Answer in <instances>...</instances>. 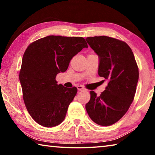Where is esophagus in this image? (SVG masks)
<instances>
[{
    "label": "esophagus",
    "mask_w": 155,
    "mask_h": 155,
    "mask_svg": "<svg viewBox=\"0 0 155 155\" xmlns=\"http://www.w3.org/2000/svg\"><path fill=\"white\" fill-rule=\"evenodd\" d=\"M77 89L78 91H83V90H85V87H83L82 85H78L77 86Z\"/></svg>",
    "instance_id": "obj_1"
}]
</instances>
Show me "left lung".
<instances>
[{
	"instance_id": "8db88e82",
	"label": "left lung",
	"mask_w": 155,
	"mask_h": 155,
	"mask_svg": "<svg viewBox=\"0 0 155 155\" xmlns=\"http://www.w3.org/2000/svg\"><path fill=\"white\" fill-rule=\"evenodd\" d=\"M86 40L99 57V76L109 83L98 96L90 91L85 108L92 121L107 127L121 119L133 103L139 79L138 66L125 41L108 36L89 37Z\"/></svg>"
}]
</instances>
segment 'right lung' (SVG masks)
<instances>
[{
    "instance_id": "1",
    "label": "right lung",
    "mask_w": 155,
    "mask_h": 155,
    "mask_svg": "<svg viewBox=\"0 0 155 155\" xmlns=\"http://www.w3.org/2000/svg\"><path fill=\"white\" fill-rule=\"evenodd\" d=\"M87 47L82 37L48 35L26 49L20 81L27 111L39 124L53 127L64 121L77 88L57 85V74L64 72L72 57Z\"/></svg>"
}]
</instances>
